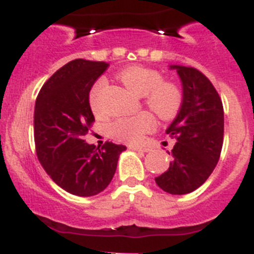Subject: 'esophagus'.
<instances>
[{"label": "esophagus", "mask_w": 254, "mask_h": 254, "mask_svg": "<svg viewBox=\"0 0 254 254\" xmlns=\"http://www.w3.org/2000/svg\"><path fill=\"white\" fill-rule=\"evenodd\" d=\"M128 149H131V150H135V151H144V153H146V151L149 150V149H146V148H141V146H135V145H129Z\"/></svg>", "instance_id": "obj_1"}]
</instances>
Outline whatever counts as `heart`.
I'll return each mask as SVG.
<instances>
[{
  "instance_id": "b5f03b06",
  "label": "heart",
  "mask_w": 254,
  "mask_h": 254,
  "mask_svg": "<svg viewBox=\"0 0 254 254\" xmlns=\"http://www.w3.org/2000/svg\"><path fill=\"white\" fill-rule=\"evenodd\" d=\"M121 81L136 96H145V103L151 110L162 118H172L180 110L183 103L181 91L170 82H162L163 78L155 70L144 66H129L121 71ZM105 81L99 79L90 91V105L95 113L101 110V96H103ZM155 127V119L150 113H140L135 117L121 118L110 126L113 137L122 141L140 142L145 133Z\"/></svg>"
}]
</instances>
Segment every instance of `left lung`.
Here are the masks:
<instances>
[{
  "label": "left lung",
  "mask_w": 254,
  "mask_h": 254,
  "mask_svg": "<svg viewBox=\"0 0 254 254\" xmlns=\"http://www.w3.org/2000/svg\"><path fill=\"white\" fill-rule=\"evenodd\" d=\"M183 84V103L166 129L176 140L170 168L155 183L172 195L194 191L211 176L224 142V106L211 81L198 69L170 65Z\"/></svg>",
  "instance_id": "left-lung-1"
}]
</instances>
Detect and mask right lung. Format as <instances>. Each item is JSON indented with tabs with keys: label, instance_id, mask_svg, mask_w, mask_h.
I'll return each instance as SVG.
<instances>
[{
	"label": "right lung",
	"instance_id": "1",
	"mask_svg": "<svg viewBox=\"0 0 254 254\" xmlns=\"http://www.w3.org/2000/svg\"><path fill=\"white\" fill-rule=\"evenodd\" d=\"M109 64L75 59L43 84L34 106V142L38 160L54 183L78 196L106 189L125 145L99 149L84 141L95 117L90 91Z\"/></svg>",
	"mask_w": 254,
	"mask_h": 254
}]
</instances>
